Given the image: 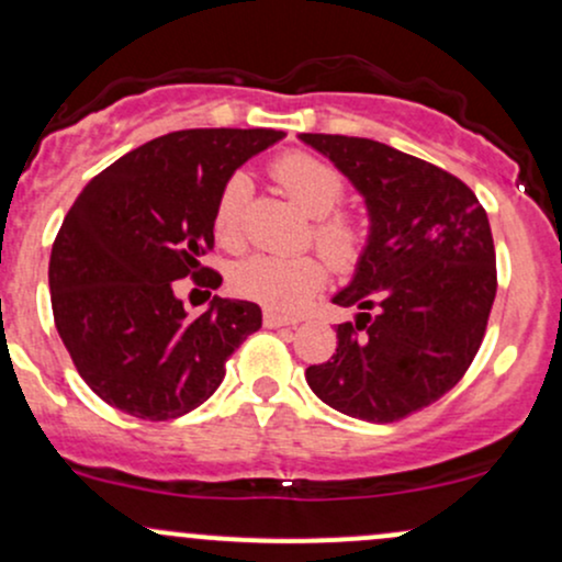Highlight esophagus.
Returning a JSON list of instances; mask_svg holds the SVG:
<instances>
[{
  "label": "esophagus",
  "instance_id": "1",
  "mask_svg": "<svg viewBox=\"0 0 562 562\" xmlns=\"http://www.w3.org/2000/svg\"><path fill=\"white\" fill-rule=\"evenodd\" d=\"M263 325L267 328H285V325H299V317H288V314L267 310L263 312Z\"/></svg>",
  "mask_w": 562,
  "mask_h": 562
}]
</instances>
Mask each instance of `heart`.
Instances as JSON below:
<instances>
[{
  "label": "heart",
  "mask_w": 562,
  "mask_h": 562,
  "mask_svg": "<svg viewBox=\"0 0 562 562\" xmlns=\"http://www.w3.org/2000/svg\"><path fill=\"white\" fill-rule=\"evenodd\" d=\"M271 178L282 191L312 215V237L319 250L336 263L338 269H349L360 258L366 229L360 221L347 211H336L347 196V178L336 165L306 151H288L271 162ZM250 178L245 172H234L221 189L213 211L215 237L229 248L243 243L245 211L250 202ZM328 277V263L317 252L304 256H274V252H256L245 258L234 271V288L248 299L267 304L271 310H295L317 291Z\"/></svg>",
  "instance_id": "obj_1"
}]
</instances>
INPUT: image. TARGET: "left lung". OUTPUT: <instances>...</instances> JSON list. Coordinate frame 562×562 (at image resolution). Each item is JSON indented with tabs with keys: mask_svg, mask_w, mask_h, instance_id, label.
Returning <instances> with one entry per match:
<instances>
[{
	"mask_svg": "<svg viewBox=\"0 0 562 562\" xmlns=\"http://www.w3.org/2000/svg\"><path fill=\"white\" fill-rule=\"evenodd\" d=\"M366 196L371 237L333 304L357 306L338 347L306 368L330 408L392 424L451 392L472 366L496 299V250L474 191L371 138L301 133Z\"/></svg>",
	"mask_w": 562,
	"mask_h": 562,
	"instance_id": "1",
	"label": "left lung"
}]
</instances>
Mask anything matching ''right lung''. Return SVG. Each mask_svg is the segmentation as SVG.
I'll return each mask as SVG.
<instances>
[{
  "instance_id": "obj_1",
  "label": "right lung",
  "mask_w": 562,
  "mask_h": 562,
  "mask_svg": "<svg viewBox=\"0 0 562 562\" xmlns=\"http://www.w3.org/2000/svg\"><path fill=\"white\" fill-rule=\"evenodd\" d=\"M285 133L176 131L127 151L82 189L50 252L55 328L85 384L135 418L168 422L218 390L226 360L261 328L252 301L189 317L172 282L221 285L202 267L229 176Z\"/></svg>"
}]
</instances>
